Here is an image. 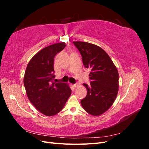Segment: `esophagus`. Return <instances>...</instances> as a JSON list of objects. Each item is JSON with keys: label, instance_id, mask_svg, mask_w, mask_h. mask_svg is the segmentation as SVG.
Listing matches in <instances>:
<instances>
[{"label": "esophagus", "instance_id": "1", "mask_svg": "<svg viewBox=\"0 0 149 149\" xmlns=\"http://www.w3.org/2000/svg\"><path fill=\"white\" fill-rule=\"evenodd\" d=\"M79 85H80V83H79V82H77L76 83L74 84L73 86H74V88H78Z\"/></svg>", "mask_w": 149, "mask_h": 149}]
</instances>
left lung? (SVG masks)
Here are the masks:
<instances>
[{"instance_id": "8db88e82", "label": "left lung", "mask_w": 149, "mask_h": 149, "mask_svg": "<svg viewBox=\"0 0 149 149\" xmlns=\"http://www.w3.org/2000/svg\"><path fill=\"white\" fill-rule=\"evenodd\" d=\"M82 56L84 66L91 69L90 86L83 84L87 95L81 101L88 113L98 116L114 103L119 90V73L109 56L102 48L84 42H73Z\"/></svg>"}]
</instances>
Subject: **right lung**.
<instances>
[{
  "mask_svg": "<svg viewBox=\"0 0 149 149\" xmlns=\"http://www.w3.org/2000/svg\"><path fill=\"white\" fill-rule=\"evenodd\" d=\"M66 47L65 43L51 45L39 51L28 63L24 83L30 102L40 112L52 116L61 111L71 94L68 83L53 81L54 58Z\"/></svg>",
  "mask_w": 149,
  "mask_h": 149,
  "instance_id": "1",
  "label": "right lung"
}]
</instances>
